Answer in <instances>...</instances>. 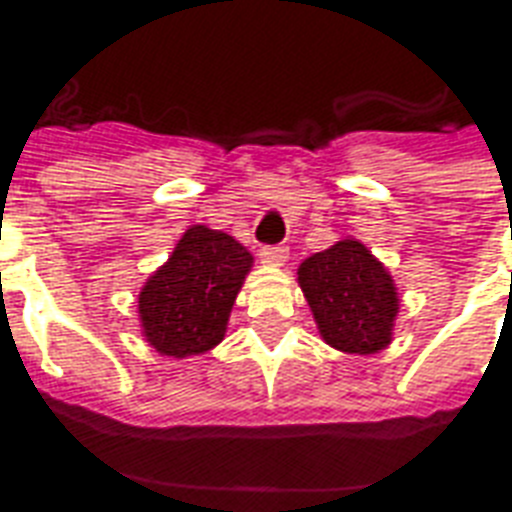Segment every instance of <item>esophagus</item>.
<instances>
[{
    "instance_id": "obj_1",
    "label": "esophagus",
    "mask_w": 512,
    "mask_h": 512,
    "mask_svg": "<svg viewBox=\"0 0 512 512\" xmlns=\"http://www.w3.org/2000/svg\"><path fill=\"white\" fill-rule=\"evenodd\" d=\"M289 249L287 247H263L260 249V263L268 265V268H281L287 263Z\"/></svg>"
}]
</instances>
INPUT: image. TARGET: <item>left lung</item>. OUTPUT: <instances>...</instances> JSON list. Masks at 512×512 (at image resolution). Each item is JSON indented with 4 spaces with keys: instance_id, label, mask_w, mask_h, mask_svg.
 <instances>
[{
    "instance_id": "left-lung-1",
    "label": "left lung",
    "mask_w": 512,
    "mask_h": 512,
    "mask_svg": "<svg viewBox=\"0 0 512 512\" xmlns=\"http://www.w3.org/2000/svg\"><path fill=\"white\" fill-rule=\"evenodd\" d=\"M297 284L329 348L374 356L393 342L401 313L396 279L361 239L342 236L324 252L305 257Z\"/></svg>"
}]
</instances>
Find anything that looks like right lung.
<instances>
[{
  "label": "right lung",
  "mask_w": 512,
  "mask_h": 512,
  "mask_svg": "<svg viewBox=\"0 0 512 512\" xmlns=\"http://www.w3.org/2000/svg\"><path fill=\"white\" fill-rule=\"evenodd\" d=\"M252 268L255 257L231 233L188 225L138 292L143 340L177 361L217 348Z\"/></svg>",
  "instance_id": "right-lung-1"
}]
</instances>
